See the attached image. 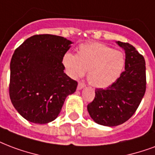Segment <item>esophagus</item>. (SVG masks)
Instances as JSON below:
<instances>
[{
  "mask_svg": "<svg viewBox=\"0 0 155 155\" xmlns=\"http://www.w3.org/2000/svg\"><path fill=\"white\" fill-rule=\"evenodd\" d=\"M85 87V84L84 83H81V82H80V83L78 84V86H77V89L78 90H80V89H84Z\"/></svg>",
  "mask_w": 155,
  "mask_h": 155,
  "instance_id": "esophagus-1",
  "label": "esophagus"
}]
</instances>
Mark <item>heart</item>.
Returning <instances> with one entry per match:
<instances>
[{
	"mask_svg": "<svg viewBox=\"0 0 155 155\" xmlns=\"http://www.w3.org/2000/svg\"><path fill=\"white\" fill-rule=\"evenodd\" d=\"M63 66L72 78L83 76L88 71V81L98 88H106L121 75L125 66L123 53L99 42L80 46L77 55L67 52Z\"/></svg>",
	"mask_w": 155,
	"mask_h": 155,
	"instance_id": "obj_1",
	"label": "heart"
}]
</instances>
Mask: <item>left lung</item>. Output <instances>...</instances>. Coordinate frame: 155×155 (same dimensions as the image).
<instances>
[{"mask_svg": "<svg viewBox=\"0 0 155 155\" xmlns=\"http://www.w3.org/2000/svg\"><path fill=\"white\" fill-rule=\"evenodd\" d=\"M126 53L125 71L107 89H95L94 99L88 104L89 116L99 125L116 127L135 113L146 89L145 61L132 45L117 42Z\"/></svg>", "mask_w": 155, "mask_h": 155, "instance_id": "1", "label": "left lung"}]
</instances>
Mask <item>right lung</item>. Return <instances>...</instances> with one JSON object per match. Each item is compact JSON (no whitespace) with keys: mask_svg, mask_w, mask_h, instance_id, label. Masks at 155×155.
<instances>
[{"mask_svg":"<svg viewBox=\"0 0 155 155\" xmlns=\"http://www.w3.org/2000/svg\"><path fill=\"white\" fill-rule=\"evenodd\" d=\"M73 42L51 34L28 38L10 61V98L27 121L46 124L59 115L66 98L77 82L64 73L62 58Z\"/></svg>","mask_w":155,"mask_h":155,"instance_id":"obj_1","label":"right lung"}]
</instances>
